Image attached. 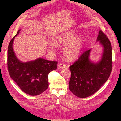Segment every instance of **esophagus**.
<instances>
[{"label":"esophagus","instance_id":"obj_1","mask_svg":"<svg viewBox=\"0 0 121 121\" xmlns=\"http://www.w3.org/2000/svg\"><path fill=\"white\" fill-rule=\"evenodd\" d=\"M58 66H59V67H60L61 68H64L66 67V65L65 64H63V63H59Z\"/></svg>","mask_w":121,"mask_h":121}]
</instances>
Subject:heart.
I'll list each match as a JSON object with an SVG mask.
<instances>
[{
	"label": "heart",
	"instance_id": "1",
	"mask_svg": "<svg viewBox=\"0 0 121 121\" xmlns=\"http://www.w3.org/2000/svg\"><path fill=\"white\" fill-rule=\"evenodd\" d=\"M75 36V34L73 32L67 33L59 36L56 40V43L58 44L66 45L63 49V53L69 60H74L78 58L83 45V38L77 37L74 38ZM55 48L54 44L49 45L50 50H54Z\"/></svg>",
	"mask_w": 121,
	"mask_h": 121
}]
</instances>
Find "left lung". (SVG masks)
<instances>
[{
	"label": "left lung",
	"mask_w": 121,
	"mask_h": 121,
	"mask_svg": "<svg viewBox=\"0 0 121 121\" xmlns=\"http://www.w3.org/2000/svg\"><path fill=\"white\" fill-rule=\"evenodd\" d=\"M97 41H99L104 47L99 62L94 63L90 60V49L84 52L69 66L71 77L69 89L78 98H87L97 92L108 79L112 71V48L109 40L100 30Z\"/></svg>",
	"instance_id": "left-lung-1"
}]
</instances>
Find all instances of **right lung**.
Here are the masks:
<instances>
[{"label": "right lung", "instance_id": "obj_1", "mask_svg": "<svg viewBox=\"0 0 121 121\" xmlns=\"http://www.w3.org/2000/svg\"><path fill=\"white\" fill-rule=\"evenodd\" d=\"M20 30L12 38L8 47L9 73L11 78L22 91L31 96H37L48 88V75L57 69L58 62L42 58L25 63L19 60L13 49V43Z\"/></svg>", "mask_w": 121, "mask_h": 121}]
</instances>
